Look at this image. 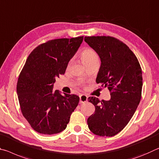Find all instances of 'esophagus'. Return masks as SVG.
Wrapping results in <instances>:
<instances>
[{"label":"esophagus","mask_w":159,"mask_h":159,"mask_svg":"<svg viewBox=\"0 0 159 159\" xmlns=\"http://www.w3.org/2000/svg\"><path fill=\"white\" fill-rule=\"evenodd\" d=\"M87 100H88V97L87 95L82 94V95L80 96V103H85V102H87Z\"/></svg>","instance_id":"esophagus-1"}]
</instances>
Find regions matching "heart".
<instances>
[{"mask_svg": "<svg viewBox=\"0 0 159 159\" xmlns=\"http://www.w3.org/2000/svg\"><path fill=\"white\" fill-rule=\"evenodd\" d=\"M80 58L84 66L98 61V56L97 52L91 48H86L80 53Z\"/></svg>", "mask_w": 159, "mask_h": 159, "instance_id": "heart-1", "label": "heart"}]
</instances>
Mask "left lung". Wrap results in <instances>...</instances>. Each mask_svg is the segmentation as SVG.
<instances>
[{"label":"left lung","instance_id":"1","mask_svg":"<svg viewBox=\"0 0 159 159\" xmlns=\"http://www.w3.org/2000/svg\"><path fill=\"white\" fill-rule=\"evenodd\" d=\"M84 41L101 59L96 82L111 94L109 101L89 97L95 112L87 119L88 127L98 136H114L129 123L141 100V66L133 52L118 39L93 36H85Z\"/></svg>","mask_w":159,"mask_h":159}]
</instances>
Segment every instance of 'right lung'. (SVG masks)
<instances>
[{
    "mask_svg": "<svg viewBox=\"0 0 159 159\" xmlns=\"http://www.w3.org/2000/svg\"><path fill=\"white\" fill-rule=\"evenodd\" d=\"M84 36L49 40L30 54L17 84L23 116L36 132L59 133L66 128L80 97L53 91L56 79L66 72L67 64L79 48Z\"/></svg>",
    "mask_w": 159,
    "mask_h": 159,
    "instance_id": "obj_1",
    "label": "right lung"
}]
</instances>
